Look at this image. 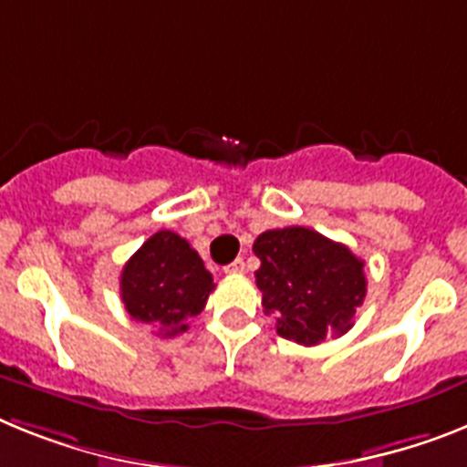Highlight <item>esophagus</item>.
Segmentation results:
<instances>
[{
    "label": "esophagus",
    "mask_w": 467,
    "mask_h": 467,
    "mask_svg": "<svg viewBox=\"0 0 467 467\" xmlns=\"http://www.w3.org/2000/svg\"><path fill=\"white\" fill-rule=\"evenodd\" d=\"M244 270H246L244 258H237V261H233L230 265H225V273H230V275H237V273H244Z\"/></svg>",
    "instance_id": "34e87169"
}]
</instances>
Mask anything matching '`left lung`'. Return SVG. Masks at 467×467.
I'll return each mask as SVG.
<instances>
[{"mask_svg":"<svg viewBox=\"0 0 467 467\" xmlns=\"http://www.w3.org/2000/svg\"><path fill=\"white\" fill-rule=\"evenodd\" d=\"M254 254L261 258L256 287L264 311L275 316L277 335L316 347L351 330L368 280L363 261L348 246L292 225L258 234Z\"/></svg>","mask_w":467,"mask_h":467,"instance_id":"obj_1","label":"left lung"}]
</instances>
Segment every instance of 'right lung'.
Instances as JSON below:
<instances>
[{
	"mask_svg": "<svg viewBox=\"0 0 467 467\" xmlns=\"http://www.w3.org/2000/svg\"><path fill=\"white\" fill-rule=\"evenodd\" d=\"M213 277L190 242L171 230L151 234L120 273V299L137 323L151 325L161 337L187 330L213 292Z\"/></svg>",
	"mask_w": 467,
	"mask_h": 467,
	"instance_id": "add662e5",
	"label": "right lung"
}]
</instances>
